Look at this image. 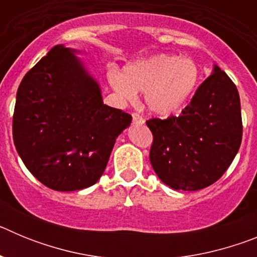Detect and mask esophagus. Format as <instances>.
<instances>
[{"label": "esophagus", "mask_w": 257, "mask_h": 257, "mask_svg": "<svg viewBox=\"0 0 257 257\" xmlns=\"http://www.w3.org/2000/svg\"><path fill=\"white\" fill-rule=\"evenodd\" d=\"M133 121L134 123H140V124H143L145 122L144 118H143L139 113H133Z\"/></svg>", "instance_id": "1"}]
</instances>
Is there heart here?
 I'll return each instance as SVG.
<instances>
[{"mask_svg":"<svg viewBox=\"0 0 257 257\" xmlns=\"http://www.w3.org/2000/svg\"><path fill=\"white\" fill-rule=\"evenodd\" d=\"M201 70L190 59L160 54L130 64L123 74L113 73V88L127 100H135L136 91L144 92L147 105L158 115L180 112L196 94Z\"/></svg>","mask_w":257,"mask_h":257,"instance_id":"b5f03b06","label":"heart"}]
</instances>
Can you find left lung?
Here are the masks:
<instances>
[{
	"label": "left lung",
	"instance_id": "8db88e82",
	"mask_svg": "<svg viewBox=\"0 0 257 257\" xmlns=\"http://www.w3.org/2000/svg\"><path fill=\"white\" fill-rule=\"evenodd\" d=\"M149 160L157 176L175 190H199L219 180L242 142L239 94L217 65L179 117L152 118Z\"/></svg>",
	"mask_w": 257,
	"mask_h": 257
}]
</instances>
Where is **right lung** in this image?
<instances>
[{
    "instance_id": "obj_1",
    "label": "right lung",
    "mask_w": 257,
    "mask_h": 257,
    "mask_svg": "<svg viewBox=\"0 0 257 257\" xmlns=\"http://www.w3.org/2000/svg\"><path fill=\"white\" fill-rule=\"evenodd\" d=\"M76 50L52 47L20 82L14 144L37 180L58 192L94 185L131 117L103 103Z\"/></svg>"
}]
</instances>
